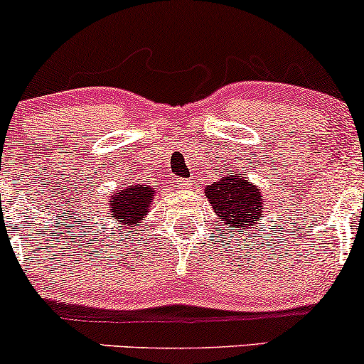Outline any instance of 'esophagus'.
Returning <instances> with one entry per match:
<instances>
[{
	"mask_svg": "<svg viewBox=\"0 0 364 364\" xmlns=\"http://www.w3.org/2000/svg\"><path fill=\"white\" fill-rule=\"evenodd\" d=\"M196 178L195 176H190V178H178L176 179V186L178 188H190L191 185H195Z\"/></svg>",
	"mask_w": 364,
	"mask_h": 364,
	"instance_id": "esophagus-1",
	"label": "esophagus"
}]
</instances>
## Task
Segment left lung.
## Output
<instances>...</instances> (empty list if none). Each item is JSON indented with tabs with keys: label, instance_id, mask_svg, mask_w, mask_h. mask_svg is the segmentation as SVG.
Here are the masks:
<instances>
[{
	"label": "left lung",
	"instance_id": "left-lung-1",
	"mask_svg": "<svg viewBox=\"0 0 364 364\" xmlns=\"http://www.w3.org/2000/svg\"><path fill=\"white\" fill-rule=\"evenodd\" d=\"M212 208L227 225L232 234L234 230L242 232L247 227L256 225L262 217L261 191L247 178L235 176L230 171L229 176L208 185L205 190Z\"/></svg>",
	"mask_w": 364,
	"mask_h": 364
}]
</instances>
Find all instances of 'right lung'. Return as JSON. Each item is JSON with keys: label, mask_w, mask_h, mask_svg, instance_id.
I'll return each instance as SVG.
<instances>
[{"label": "right lung", "mask_w": 364, "mask_h": 364, "mask_svg": "<svg viewBox=\"0 0 364 364\" xmlns=\"http://www.w3.org/2000/svg\"><path fill=\"white\" fill-rule=\"evenodd\" d=\"M151 200H154V190L147 185H129L113 193L110 210L112 215L129 227H139L140 220L147 215Z\"/></svg>", "instance_id": "right-lung-1"}]
</instances>
